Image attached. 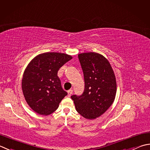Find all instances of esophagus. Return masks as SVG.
I'll return each mask as SVG.
<instances>
[{"mask_svg": "<svg viewBox=\"0 0 150 150\" xmlns=\"http://www.w3.org/2000/svg\"><path fill=\"white\" fill-rule=\"evenodd\" d=\"M67 93H68V96H71V94L73 93V90H69L68 91H67Z\"/></svg>", "mask_w": 150, "mask_h": 150, "instance_id": "esophagus-1", "label": "esophagus"}]
</instances>
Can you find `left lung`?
<instances>
[{"mask_svg":"<svg viewBox=\"0 0 150 150\" xmlns=\"http://www.w3.org/2000/svg\"><path fill=\"white\" fill-rule=\"evenodd\" d=\"M78 57L84 74V90L81 96L71 98L82 116L95 119L112 104L116 93L115 75L109 62L101 54L90 52Z\"/></svg>","mask_w":150,"mask_h":150,"instance_id":"obj_1","label":"left lung"}]
</instances>
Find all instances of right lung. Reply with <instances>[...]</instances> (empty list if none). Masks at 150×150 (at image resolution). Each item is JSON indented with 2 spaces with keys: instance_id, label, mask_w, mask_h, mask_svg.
<instances>
[{
  "instance_id": "add662e5",
  "label": "right lung",
  "mask_w": 150,
  "mask_h": 150,
  "mask_svg": "<svg viewBox=\"0 0 150 150\" xmlns=\"http://www.w3.org/2000/svg\"><path fill=\"white\" fill-rule=\"evenodd\" d=\"M71 56L59 52H45L37 56L26 67L22 79L26 101L41 115H49L57 109L67 95L62 87L57 73Z\"/></svg>"
}]
</instances>
